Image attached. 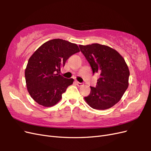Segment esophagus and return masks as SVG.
Here are the masks:
<instances>
[{
	"label": "esophagus",
	"instance_id": "1",
	"mask_svg": "<svg viewBox=\"0 0 151 151\" xmlns=\"http://www.w3.org/2000/svg\"><path fill=\"white\" fill-rule=\"evenodd\" d=\"M76 84H77V86H79V87L84 85V83H79V82H78V81H76Z\"/></svg>",
	"mask_w": 151,
	"mask_h": 151
}]
</instances>
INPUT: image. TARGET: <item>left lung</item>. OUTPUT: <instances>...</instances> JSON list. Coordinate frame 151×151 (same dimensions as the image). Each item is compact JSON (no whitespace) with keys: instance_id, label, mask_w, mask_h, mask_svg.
I'll return each mask as SVG.
<instances>
[{"instance_id":"obj_1","label":"left lung","mask_w":151,"mask_h":151,"mask_svg":"<svg viewBox=\"0 0 151 151\" xmlns=\"http://www.w3.org/2000/svg\"><path fill=\"white\" fill-rule=\"evenodd\" d=\"M93 70L98 73L96 88L91 86V93L84 97L93 109H106L120 101L129 86L130 72L120 54L106 45L93 43L79 45Z\"/></svg>"}]
</instances>
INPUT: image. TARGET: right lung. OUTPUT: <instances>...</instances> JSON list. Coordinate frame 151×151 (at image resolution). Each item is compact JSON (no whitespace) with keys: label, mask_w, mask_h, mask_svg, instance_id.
<instances>
[{"label":"right lung","mask_w":151,"mask_h":151,"mask_svg":"<svg viewBox=\"0 0 151 151\" xmlns=\"http://www.w3.org/2000/svg\"><path fill=\"white\" fill-rule=\"evenodd\" d=\"M80 52L76 44L62 39L43 43L29 58L25 70L27 89L35 101L43 106L56 104L74 79L60 74L73 54Z\"/></svg>","instance_id":"right-lung-1"}]
</instances>
